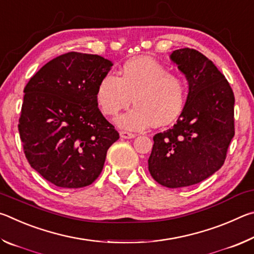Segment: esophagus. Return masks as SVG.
Returning a JSON list of instances; mask_svg holds the SVG:
<instances>
[{
  "label": "esophagus",
  "mask_w": 254,
  "mask_h": 254,
  "mask_svg": "<svg viewBox=\"0 0 254 254\" xmlns=\"http://www.w3.org/2000/svg\"><path fill=\"white\" fill-rule=\"evenodd\" d=\"M120 135H121V137H123V139H132V137L135 136L134 133H131L128 131H121L120 132Z\"/></svg>",
  "instance_id": "esophagus-1"
}]
</instances>
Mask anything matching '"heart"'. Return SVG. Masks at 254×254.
I'll return each mask as SVG.
<instances>
[{
  "instance_id": "heart-1",
  "label": "heart",
  "mask_w": 254,
  "mask_h": 254,
  "mask_svg": "<svg viewBox=\"0 0 254 254\" xmlns=\"http://www.w3.org/2000/svg\"><path fill=\"white\" fill-rule=\"evenodd\" d=\"M186 100L187 83L184 77L170 74L168 68L150 57L128 60L120 77L107 72L96 89L97 104L110 117L134 102V109L117 120L120 127L127 130H143L152 123L168 126L182 114Z\"/></svg>"
}]
</instances>
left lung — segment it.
Returning <instances> with one entry per match:
<instances>
[{"mask_svg":"<svg viewBox=\"0 0 254 254\" xmlns=\"http://www.w3.org/2000/svg\"><path fill=\"white\" fill-rule=\"evenodd\" d=\"M170 58L189 84L177 123L153 136L148 165L152 178L168 188L203 182L221 168L234 136V94L212 60L190 48Z\"/></svg>","mask_w":254,"mask_h":254,"instance_id":"obj_1","label":"left lung"}]
</instances>
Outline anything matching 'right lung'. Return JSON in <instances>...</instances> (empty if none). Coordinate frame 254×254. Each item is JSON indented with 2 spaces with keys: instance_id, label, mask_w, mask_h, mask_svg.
Instances as JSON below:
<instances>
[{
  "instance_id": "1",
  "label": "right lung",
  "mask_w": 254,
  "mask_h": 254,
  "mask_svg": "<svg viewBox=\"0 0 254 254\" xmlns=\"http://www.w3.org/2000/svg\"><path fill=\"white\" fill-rule=\"evenodd\" d=\"M113 66L98 55L50 60L24 87L19 133L28 162L57 187L81 188L102 173L119 132L97 107L96 89Z\"/></svg>"
}]
</instances>
